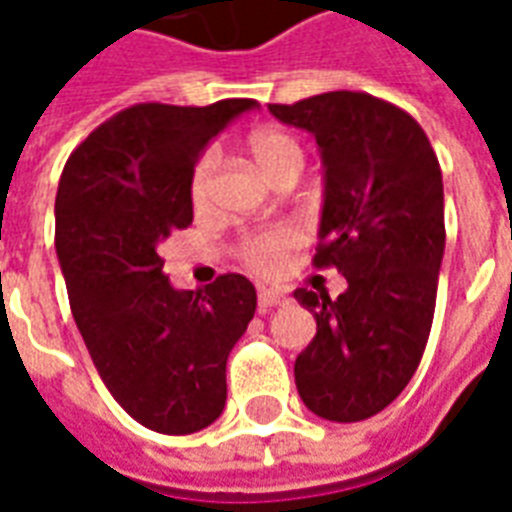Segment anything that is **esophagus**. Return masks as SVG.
<instances>
[{"label":"esophagus","mask_w":512,"mask_h":512,"mask_svg":"<svg viewBox=\"0 0 512 512\" xmlns=\"http://www.w3.org/2000/svg\"><path fill=\"white\" fill-rule=\"evenodd\" d=\"M257 304H260V310L266 312L271 307H277V304H285V293L277 288H260L257 293Z\"/></svg>","instance_id":"obj_1"}]
</instances>
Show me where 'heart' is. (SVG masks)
Masks as SVG:
<instances>
[{
    "mask_svg": "<svg viewBox=\"0 0 512 512\" xmlns=\"http://www.w3.org/2000/svg\"><path fill=\"white\" fill-rule=\"evenodd\" d=\"M249 153L257 161V167L263 169L271 180H277L279 175H285L290 169L301 172V167H304V150H301L299 139L290 136L288 131H279V128L255 131L249 139ZM216 172H219V153L205 150L191 169L189 180L191 205L197 211H205L211 205ZM301 241H304V235L296 224H277V227L246 233L238 241V257L246 268H252L257 274H274L288 263L290 255L301 246Z\"/></svg>",
    "mask_w": 512,
    "mask_h": 512,
    "instance_id": "b5f03b06",
    "label": "heart"
}]
</instances>
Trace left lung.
<instances>
[{
    "label": "left lung",
    "mask_w": 512,
    "mask_h": 512,
    "mask_svg": "<svg viewBox=\"0 0 512 512\" xmlns=\"http://www.w3.org/2000/svg\"><path fill=\"white\" fill-rule=\"evenodd\" d=\"M307 128L323 153L321 244L312 266L337 268V299L299 288L318 332L296 359L312 414L359 422L384 411L428 345L444 255V186L428 134L400 106L370 93H323L268 104Z\"/></svg>",
    "instance_id": "8db88e82"
}]
</instances>
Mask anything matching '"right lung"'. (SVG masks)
Instances as JSON below:
<instances>
[{"instance_id": "1", "label": "right lung", "mask_w": 512, "mask_h": 512, "mask_svg": "<svg viewBox=\"0 0 512 512\" xmlns=\"http://www.w3.org/2000/svg\"><path fill=\"white\" fill-rule=\"evenodd\" d=\"M252 106L134 104L95 128L62 169L54 244L73 321L112 397L167 436L197 433L222 414L227 356L257 293L241 274L175 290L158 249L194 219L189 180L202 147Z\"/></svg>"}]
</instances>
